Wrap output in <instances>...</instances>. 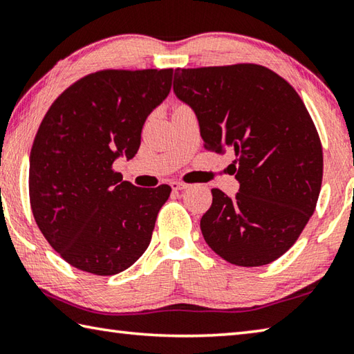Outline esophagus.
<instances>
[{"label":"esophagus","mask_w":354,"mask_h":354,"mask_svg":"<svg viewBox=\"0 0 354 354\" xmlns=\"http://www.w3.org/2000/svg\"><path fill=\"white\" fill-rule=\"evenodd\" d=\"M189 187H190V185L183 183V181H173L171 183V189L175 190V192H181V190H185V189H189Z\"/></svg>","instance_id":"1"}]
</instances>
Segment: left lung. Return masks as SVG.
Wrapping results in <instances>:
<instances>
[{"label": "left lung", "mask_w": 354, "mask_h": 354, "mask_svg": "<svg viewBox=\"0 0 354 354\" xmlns=\"http://www.w3.org/2000/svg\"><path fill=\"white\" fill-rule=\"evenodd\" d=\"M173 92L198 120L211 151L236 153L239 194L212 189L200 227L206 243L241 267L270 263L314 214L323 176L322 143L289 82L261 65L178 68Z\"/></svg>", "instance_id": "obj_1"}]
</instances>
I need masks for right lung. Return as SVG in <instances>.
I'll return each instance as SVG.
<instances>
[{
    "label": "right lung",
    "instance_id": "1",
    "mask_svg": "<svg viewBox=\"0 0 354 354\" xmlns=\"http://www.w3.org/2000/svg\"><path fill=\"white\" fill-rule=\"evenodd\" d=\"M173 70H104L68 87L46 112L29 156V198L48 243L101 277L145 253L169 185L140 189L112 165L133 159L145 120L169 97Z\"/></svg>",
    "mask_w": 354,
    "mask_h": 354
}]
</instances>
